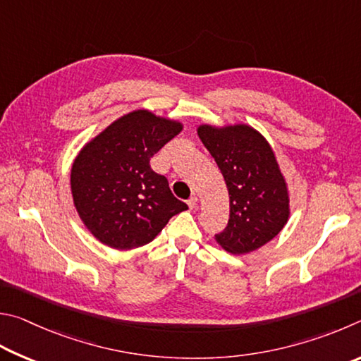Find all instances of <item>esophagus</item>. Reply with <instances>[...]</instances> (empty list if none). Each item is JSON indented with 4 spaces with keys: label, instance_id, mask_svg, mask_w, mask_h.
<instances>
[{
    "label": "esophagus",
    "instance_id": "34e87169",
    "mask_svg": "<svg viewBox=\"0 0 361 361\" xmlns=\"http://www.w3.org/2000/svg\"><path fill=\"white\" fill-rule=\"evenodd\" d=\"M187 204H188V207H190V209H195V207L198 206V198L197 197H192L190 200L187 201Z\"/></svg>",
    "mask_w": 361,
    "mask_h": 361
}]
</instances>
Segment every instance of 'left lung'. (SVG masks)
Here are the masks:
<instances>
[{
	"instance_id": "8db88e82",
	"label": "left lung",
	"mask_w": 361,
	"mask_h": 361,
	"mask_svg": "<svg viewBox=\"0 0 361 361\" xmlns=\"http://www.w3.org/2000/svg\"><path fill=\"white\" fill-rule=\"evenodd\" d=\"M198 136L222 171L230 219L216 241L230 254H249L269 243L290 216L287 182L271 145L249 125H200Z\"/></svg>"
}]
</instances>
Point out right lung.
I'll list each match as a JSON object with an SVG mask.
<instances>
[{"mask_svg": "<svg viewBox=\"0 0 361 361\" xmlns=\"http://www.w3.org/2000/svg\"><path fill=\"white\" fill-rule=\"evenodd\" d=\"M182 131V123L137 109L87 142L71 168L74 206L99 243L130 250L150 243L188 206L169 190L150 158Z\"/></svg>", "mask_w": 361, "mask_h": 361, "instance_id": "add662e5", "label": "right lung"}]
</instances>
